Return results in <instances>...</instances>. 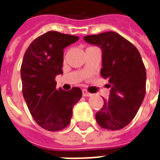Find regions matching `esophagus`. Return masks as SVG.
I'll list each match as a JSON object with an SVG mask.
<instances>
[{
    "label": "esophagus",
    "mask_w": 160,
    "mask_h": 160,
    "mask_svg": "<svg viewBox=\"0 0 160 160\" xmlns=\"http://www.w3.org/2000/svg\"><path fill=\"white\" fill-rule=\"evenodd\" d=\"M82 94H83V96H92V94L89 93L88 91H86V90H83Z\"/></svg>",
    "instance_id": "obj_1"
}]
</instances>
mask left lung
<instances>
[{
	"instance_id": "8db88e82",
	"label": "left lung",
	"mask_w": 160,
	"mask_h": 160,
	"mask_svg": "<svg viewBox=\"0 0 160 160\" xmlns=\"http://www.w3.org/2000/svg\"><path fill=\"white\" fill-rule=\"evenodd\" d=\"M84 40L102 49L101 75L107 79L109 99L96 114L97 123L107 130H119L134 118L144 99L146 69L136 47L115 32L88 35Z\"/></svg>"
}]
</instances>
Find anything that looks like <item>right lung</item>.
<instances>
[{"mask_svg": "<svg viewBox=\"0 0 160 160\" xmlns=\"http://www.w3.org/2000/svg\"><path fill=\"white\" fill-rule=\"evenodd\" d=\"M79 37L48 32L29 45L21 67L22 94L37 123L48 131H59L70 122L73 107L82 91L56 89L55 77L63 75L64 49Z\"/></svg>", "mask_w": 160, "mask_h": 160, "instance_id": "right-lung-1", "label": "right lung"}]
</instances>
